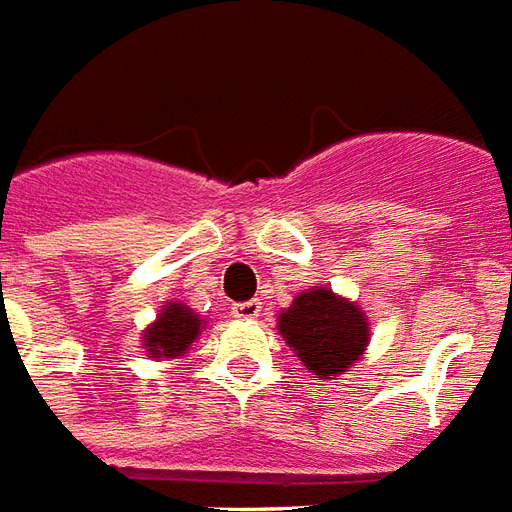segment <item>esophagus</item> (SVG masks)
Instances as JSON below:
<instances>
[{"mask_svg":"<svg viewBox=\"0 0 512 512\" xmlns=\"http://www.w3.org/2000/svg\"><path fill=\"white\" fill-rule=\"evenodd\" d=\"M263 312V306L260 301H244V304H233V317L238 320H257Z\"/></svg>","mask_w":512,"mask_h":512,"instance_id":"esophagus-1","label":"esophagus"}]
</instances>
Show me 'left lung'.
Segmentation results:
<instances>
[{
  "instance_id": "8db88e82",
  "label": "left lung",
  "mask_w": 512,
  "mask_h": 512,
  "mask_svg": "<svg viewBox=\"0 0 512 512\" xmlns=\"http://www.w3.org/2000/svg\"><path fill=\"white\" fill-rule=\"evenodd\" d=\"M279 333L298 361L320 380H336L350 372L369 344L366 314L328 287L295 295L293 304L279 314Z\"/></svg>"
}]
</instances>
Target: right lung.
Listing matches in <instances>:
<instances>
[{"label":"right lung","instance_id":"obj_1","mask_svg":"<svg viewBox=\"0 0 512 512\" xmlns=\"http://www.w3.org/2000/svg\"><path fill=\"white\" fill-rule=\"evenodd\" d=\"M203 320L189 306L170 301L157 320L143 331V350L149 358H179L200 336Z\"/></svg>","mask_w":512,"mask_h":512}]
</instances>
